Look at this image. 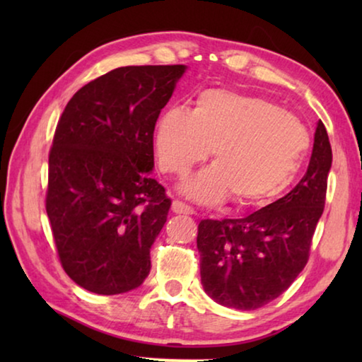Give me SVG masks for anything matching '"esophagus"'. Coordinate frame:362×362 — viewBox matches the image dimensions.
I'll list each match as a JSON object with an SVG mask.
<instances>
[{
  "mask_svg": "<svg viewBox=\"0 0 362 362\" xmlns=\"http://www.w3.org/2000/svg\"><path fill=\"white\" fill-rule=\"evenodd\" d=\"M173 212L174 214H185V216H192V214H194L193 207L187 206L185 203H182V201H174V203H173Z\"/></svg>",
  "mask_w": 362,
  "mask_h": 362,
  "instance_id": "34e87169",
  "label": "esophagus"
}]
</instances>
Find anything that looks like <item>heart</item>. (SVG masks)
<instances>
[{
  "label": "heart",
  "mask_w": 362,
  "mask_h": 362,
  "mask_svg": "<svg viewBox=\"0 0 362 362\" xmlns=\"http://www.w3.org/2000/svg\"><path fill=\"white\" fill-rule=\"evenodd\" d=\"M308 148V132L296 116L265 97L206 89L192 112L168 108L155 126V151L164 173L185 175L211 155L214 164L180 185L187 198L217 204L233 194L252 206L291 185Z\"/></svg>",
  "instance_id": "obj_1"
}]
</instances>
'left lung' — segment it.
<instances>
[{
	"mask_svg": "<svg viewBox=\"0 0 362 362\" xmlns=\"http://www.w3.org/2000/svg\"><path fill=\"white\" fill-rule=\"evenodd\" d=\"M332 148L317 121L308 169L283 198L243 218L201 220V284L217 303L255 310L279 297L308 262L326 203Z\"/></svg>",
	"mask_w": 362,
	"mask_h": 362,
	"instance_id": "1",
	"label": "left lung"
}]
</instances>
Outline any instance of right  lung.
<instances>
[{
	"mask_svg": "<svg viewBox=\"0 0 362 362\" xmlns=\"http://www.w3.org/2000/svg\"><path fill=\"white\" fill-rule=\"evenodd\" d=\"M185 65L119 66L66 103L49 153L46 212L65 273L116 296L144 283L170 199L151 179L153 132Z\"/></svg>",
	"mask_w": 362,
	"mask_h": 362,
	"instance_id": "obj_1",
	"label": "right lung"
}]
</instances>
